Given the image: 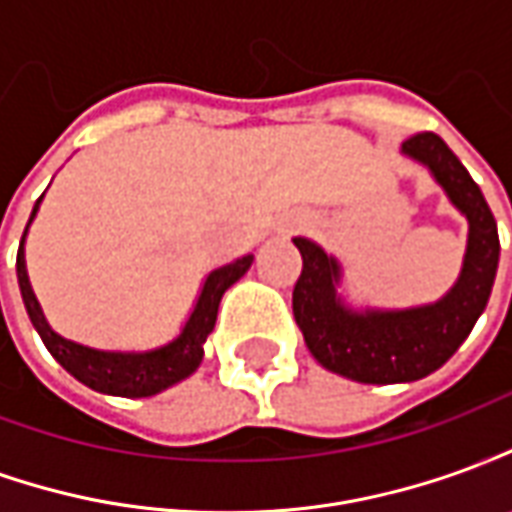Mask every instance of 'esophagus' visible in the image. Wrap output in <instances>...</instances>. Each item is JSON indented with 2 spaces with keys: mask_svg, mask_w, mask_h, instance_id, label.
I'll return each mask as SVG.
<instances>
[{
  "mask_svg": "<svg viewBox=\"0 0 512 512\" xmlns=\"http://www.w3.org/2000/svg\"><path fill=\"white\" fill-rule=\"evenodd\" d=\"M293 224H296V222H293ZM293 224H288V227H285V230H290V227H293Z\"/></svg>",
  "mask_w": 512,
  "mask_h": 512,
  "instance_id": "34e87169",
  "label": "esophagus"
}]
</instances>
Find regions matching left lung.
<instances>
[{
    "label": "left lung",
    "mask_w": 512,
    "mask_h": 512,
    "mask_svg": "<svg viewBox=\"0 0 512 512\" xmlns=\"http://www.w3.org/2000/svg\"><path fill=\"white\" fill-rule=\"evenodd\" d=\"M400 153L428 169L469 222L461 274L441 299L406 310L354 307L343 296V266L310 238H293L304 268L293 288V318L318 365L359 384H408L450 359L483 315L496 266L499 233L483 191L436 134H417Z\"/></svg>",
    "instance_id": "1"
}]
</instances>
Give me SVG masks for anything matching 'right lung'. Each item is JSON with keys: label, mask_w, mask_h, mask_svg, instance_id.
I'll return each instance as SVG.
<instances>
[{"label": "right lung", "mask_w": 512, "mask_h": 512, "mask_svg": "<svg viewBox=\"0 0 512 512\" xmlns=\"http://www.w3.org/2000/svg\"><path fill=\"white\" fill-rule=\"evenodd\" d=\"M40 197L32 208L21 244H18L16 257V274L18 288H21V299L27 307V315L35 332L40 334L43 345L49 348V354L60 362L76 381L90 386L95 392L117 397H150L164 392L169 386L180 384L183 378H189L202 362V345L208 340V334L216 326V312H219V301H222L224 290L235 285L244 277L255 255H241L224 263V266L213 268L205 277L200 288V296L191 307L189 318L180 326V332L169 340V343L150 348V351H104V348H90V345L73 343L68 337H62L49 326L46 315L40 310L38 296L29 285L27 274V257H24V241H27L29 224L35 222L40 211Z\"/></svg>", "instance_id": "add662e5"}]
</instances>
